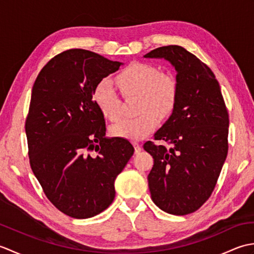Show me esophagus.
Returning a JSON list of instances; mask_svg holds the SVG:
<instances>
[{"mask_svg": "<svg viewBox=\"0 0 254 254\" xmlns=\"http://www.w3.org/2000/svg\"><path fill=\"white\" fill-rule=\"evenodd\" d=\"M133 145H134V148H135V154L141 152V149H142V145L141 144L137 143V142H134Z\"/></svg>", "mask_w": 254, "mask_h": 254, "instance_id": "obj_1", "label": "esophagus"}]
</instances>
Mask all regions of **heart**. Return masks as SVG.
I'll return each instance as SVG.
<instances>
[{
    "instance_id": "heart-1",
    "label": "heart",
    "mask_w": 254,
    "mask_h": 254,
    "mask_svg": "<svg viewBox=\"0 0 254 254\" xmlns=\"http://www.w3.org/2000/svg\"><path fill=\"white\" fill-rule=\"evenodd\" d=\"M117 85L123 96H138L135 118H123L110 127L113 136L137 141L152 133L158 126V118H168L178 100L175 77L161 73L147 63H132L117 76ZM95 105L106 118L116 120L120 112V99L110 79L104 78L95 86Z\"/></svg>"
}]
</instances>
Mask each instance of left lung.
Listing matches in <instances>:
<instances>
[{"instance_id": "obj_1", "label": "left lung", "mask_w": 254, "mask_h": 254, "mask_svg": "<svg viewBox=\"0 0 254 254\" xmlns=\"http://www.w3.org/2000/svg\"><path fill=\"white\" fill-rule=\"evenodd\" d=\"M144 58L168 61L178 84L175 110L154 134L169 149L144 144L154 158L150 196L164 212L187 215L201 207L216 186L228 153V112L212 69L185 48L160 47Z\"/></svg>"}]
</instances>
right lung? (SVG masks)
<instances>
[{"label":"right lung","mask_w":254,"mask_h":254,"mask_svg":"<svg viewBox=\"0 0 254 254\" xmlns=\"http://www.w3.org/2000/svg\"><path fill=\"white\" fill-rule=\"evenodd\" d=\"M121 65L71 49L46 64L31 90L25 126L30 167L50 202L73 218L109 207L116 178L134 153L127 139L106 136L93 98L95 86Z\"/></svg>","instance_id":"1"}]
</instances>
